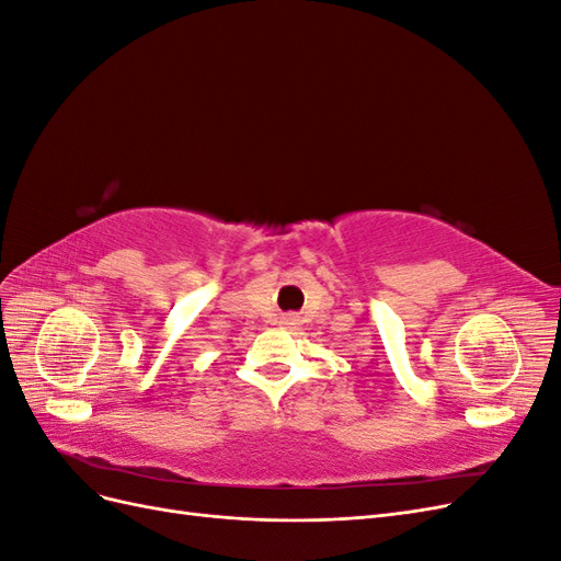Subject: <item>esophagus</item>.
Returning <instances> with one entry per match:
<instances>
[{"label":"esophagus","mask_w":561,"mask_h":561,"mask_svg":"<svg viewBox=\"0 0 561 561\" xmlns=\"http://www.w3.org/2000/svg\"><path fill=\"white\" fill-rule=\"evenodd\" d=\"M297 322H299L297 316H285V318L280 320V325H283V328H297Z\"/></svg>","instance_id":"1"}]
</instances>
